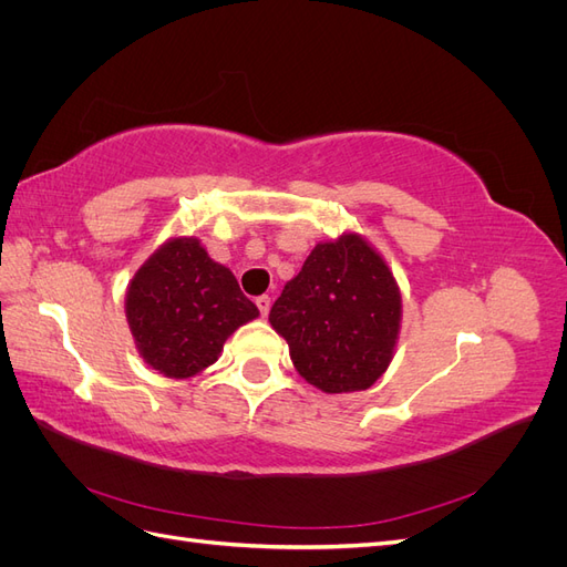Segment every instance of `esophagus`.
Segmentation results:
<instances>
[{
    "label": "esophagus",
    "mask_w": 567,
    "mask_h": 567,
    "mask_svg": "<svg viewBox=\"0 0 567 567\" xmlns=\"http://www.w3.org/2000/svg\"><path fill=\"white\" fill-rule=\"evenodd\" d=\"M255 305H257V310H260V315L267 317L269 315V307H271V298L269 296H260V298L255 300Z\"/></svg>",
    "instance_id": "esophagus-1"
}]
</instances>
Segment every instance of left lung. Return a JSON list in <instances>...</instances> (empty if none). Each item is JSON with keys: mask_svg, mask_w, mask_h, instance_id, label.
Here are the masks:
<instances>
[{"mask_svg": "<svg viewBox=\"0 0 567 567\" xmlns=\"http://www.w3.org/2000/svg\"><path fill=\"white\" fill-rule=\"evenodd\" d=\"M400 319L392 271L357 234L319 244L269 312L298 373L331 394L367 390L381 379Z\"/></svg>", "mask_w": 567, "mask_h": 567, "instance_id": "obj_1", "label": "left lung"}]
</instances>
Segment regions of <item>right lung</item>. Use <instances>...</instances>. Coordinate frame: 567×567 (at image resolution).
Instances as JSON below:
<instances>
[{
	"label": "right lung",
	"instance_id": "1",
	"mask_svg": "<svg viewBox=\"0 0 567 567\" xmlns=\"http://www.w3.org/2000/svg\"><path fill=\"white\" fill-rule=\"evenodd\" d=\"M125 307L136 350L169 379L217 362L225 340L260 315L196 238H173L153 252L134 274Z\"/></svg>",
	"mask_w": 567,
	"mask_h": 567
}]
</instances>
